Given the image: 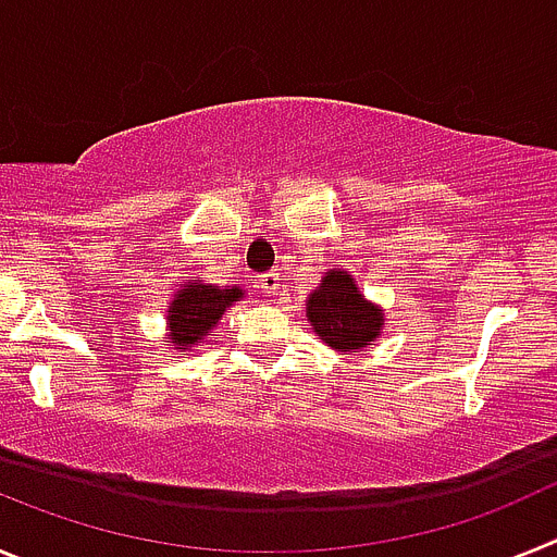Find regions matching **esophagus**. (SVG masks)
I'll return each mask as SVG.
<instances>
[{
    "label": "esophagus",
    "instance_id": "34e87169",
    "mask_svg": "<svg viewBox=\"0 0 557 557\" xmlns=\"http://www.w3.org/2000/svg\"><path fill=\"white\" fill-rule=\"evenodd\" d=\"M282 278H278V273H264L256 278V287L262 289L264 295H278V287H282Z\"/></svg>",
    "mask_w": 557,
    "mask_h": 557
}]
</instances>
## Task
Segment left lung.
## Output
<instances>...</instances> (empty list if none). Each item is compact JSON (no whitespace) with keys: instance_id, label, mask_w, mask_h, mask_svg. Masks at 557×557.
Returning a JSON list of instances; mask_svg holds the SVG:
<instances>
[{"instance_id":"obj_1","label":"left lung","mask_w":557,"mask_h":557,"mask_svg":"<svg viewBox=\"0 0 557 557\" xmlns=\"http://www.w3.org/2000/svg\"><path fill=\"white\" fill-rule=\"evenodd\" d=\"M307 321L326 346L357 351L373 346L385 326V312L359 293L346 270L334 268L323 275L321 287L309 295Z\"/></svg>"}]
</instances>
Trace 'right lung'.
<instances>
[{"instance_id": "right-lung-1", "label": "right lung", "mask_w": 557, "mask_h": 557, "mask_svg": "<svg viewBox=\"0 0 557 557\" xmlns=\"http://www.w3.org/2000/svg\"><path fill=\"white\" fill-rule=\"evenodd\" d=\"M243 295L245 293L239 287L220 289L214 284L198 282V278L186 282L175 293L170 312H166V332L170 334L164 343H172L175 348L198 346L200 339H206V334L218 326L225 309L239 301Z\"/></svg>"}]
</instances>
